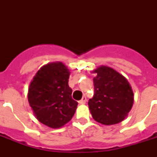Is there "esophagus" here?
I'll return each instance as SVG.
<instances>
[{"label": "esophagus", "instance_id": "34e87169", "mask_svg": "<svg viewBox=\"0 0 157 157\" xmlns=\"http://www.w3.org/2000/svg\"><path fill=\"white\" fill-rule=\"evenodd\" d=\"M86 100H87V99H86V96H83L81 100L79 101V103H80V104H85V103H86Z\"/></svg>", "mask_w": 157, "mask_h": 157}]
</instances>
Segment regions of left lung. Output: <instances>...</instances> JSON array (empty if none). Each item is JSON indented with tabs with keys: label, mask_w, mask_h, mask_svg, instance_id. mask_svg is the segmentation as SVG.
Instances as JSON below:
<instances>
[{
	"label": "left lung",
	"mask_w": 157,
	"mask_h": 157,
	"mask_svg": "<svg viewBox=\"0 0 157 157\" xmlns=\"http://www.w3.org/2000/svg\"><path fill=\"white\" fill-rule=\"evenodd\" d=\"M94 94L89 100L92 117L101 124L110 125L125 118L134 103V93L124 76L109 67L94 71Z\"/></svg>",
	"instance_id": "1"
}]
</instances>
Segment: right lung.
<instances>
[{"label":"right lung","mask_w":157,"mask_h":157,"mask_svg":"<svg viewBox=\"0 0 157 157\" xmlns=\"http://www.w3.org/2000/svg\"><path fill=\"white\" fill-rule=\"evenodd\" d=\"M69 70L61 62L43 66L33 77L28 98L36 119L50 128L71 121L78 103L71 98Z\"/></svg>","instance_id":"right-lung-1"}]
</instances>
